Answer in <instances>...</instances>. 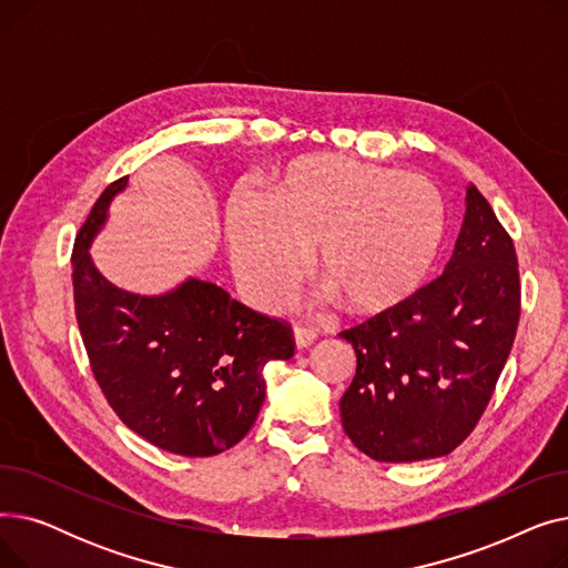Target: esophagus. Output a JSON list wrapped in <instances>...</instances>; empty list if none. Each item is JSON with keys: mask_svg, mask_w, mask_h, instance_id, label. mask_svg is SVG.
<instances>
[{"mask_svg": "<svg viewBox=\"0 0 568 568\" xmlns=\"http://www.w3.org/2000/svg\"><path fill=\"white\" fill-rule=\"evenodd\" d=\"M292 334H294V343H296V347H300V349L308 347L317 338V332L313 329V326H308V324H294Z\"/></svg>", "mask_w": 568, "mask_h": 568, "instance_id": "1", "label": "esophagus"}]
</instances>
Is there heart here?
Masks as SVG:
<instances>
[{
	"instance_id": "heart-1",
	"label": "heart",
	"mask_w": 568,
	"mask_h": 568,
	"mask_svg": "<svg viewBox=\"0 0 568 568\" xmlns=\"http://www.w3.org/2000/svg\"><path fill=\"white\" fill-rule=\"evenodd\" d=\"M444 223V200L426 176L313 156L281 170L268 197L236 191L225 230L236 272L260 304L290 300L315 246L317 278L349 311L377 313L422 283Z\"/></svg>"
}]
</instances>
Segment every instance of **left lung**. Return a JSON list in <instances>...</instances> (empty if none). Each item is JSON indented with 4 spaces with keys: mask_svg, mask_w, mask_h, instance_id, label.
Instances as JSON below:
<instances>
[{
    "mask_svg": "<svg viewBox=\"0 0 568 568\" xmlns=\"http://www.w3.org/2000/svg\"><path fill=\"white\" fill-rule=\"evenodd\" d=\"M520 320L514 239L476 186L449 264L396 306L338 336L356 352L343 430L379 463L452 454L479 424Z\"/></svg>",
    "mask_w": 568,
    "mask_h": 568,
    "instance_id": "1",
    "label": "left lung"
}]
</instances>
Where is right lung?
<instances>
[{
	"instance_id": "1",
	"label": "right lung",
	"mask_w": 568,
	"mask_h": 568,
	"mask_svg": "<svg viewBox=\"0 0 568 568\" xmlns=\"http://www.w3.org/2000/svg\"><path fill=\"white\" fill-rule=\"evenodd\" d=\"M129 176L112 182L82 223L71 255L78 329L114 414L170 454L204 458L242 442L264 400V366L294 354L292 326L197 278L163 296L108 283L89 242Z\"/></svg>"
}]
</instances>
